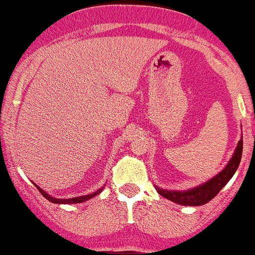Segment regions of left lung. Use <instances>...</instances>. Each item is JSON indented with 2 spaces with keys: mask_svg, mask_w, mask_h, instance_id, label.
Returning a JSON list of instances; mask_svg holds the SVG:
<instances>
[{
  "mask_svg": "<svg viewBox=\"0 0 255 255\" xmlns=\"http://www.w3.org/2000/svg\"><path fill=\"white\" fill-rule=\"evenodd\" d=\"M242 152H243V135L241 136V140L238 141L234 153L232 155L231 160L227 163L226 167L217 173L212 178L206 181L202 185H198L196 187L190 188V190L183 191H170L163 190V188L155 186L156 191L160 193L162 197L167 198V200L172 201V202L177 203V205L183 206H202L210 202L212 198L218 195L219 191L228 183V181L233 177L236 173L237 168H238L239 163H241Z\"/></svg>",
  "mask_w": 255,
  "mask_h": 255,
  "instance_id": "8db88e82",
  "label": "left lung"
}]
</instances>
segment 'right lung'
I'll use <instances>...</instances> for the list:
<instances>
[{
	"mask_svg": "<svg viewBox=\"0 0 255 255\" xmlns=\"http://www.w3.org/2000/svg\"><path fill=\"white\" fill-rule=\"evenodd\" d=\"M34 186H36V187L38 188L39 192H41L42 195H43V197L47 198V200L49 201V202L57 203V205H74V203L85 202V201L90 200V198H93V197H95V196H97V195H99V193L102 192L103 190H104V186H103L102 188H99V190L95 191V192L89 193V195L79 196V197H73V198H55V197H52V196H50V195H48V193L45 192V191H43L42 188L38 187V186H37V185H34Z\"/></svg>",
	"mask_w": 255,
	"mask_h": 255,
	"instance_id": "1",
	"label": "right lung"
}]
</instances>
